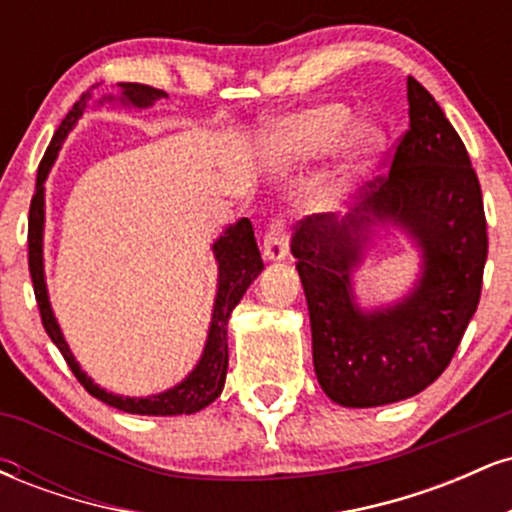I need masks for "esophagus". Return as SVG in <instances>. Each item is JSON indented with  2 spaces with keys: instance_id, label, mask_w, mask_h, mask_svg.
Here are the masks:
<instances>
[{
  "instance_id": "34e87169",
  "label": "esophagus",
  "mask_w": 512,
  "mask_h": 512,
  "mask_svg": "<svg viewBox=\"0 0 512 512\" xmlns=\"http://www.w3.org/2000/svg\"><path fill=\"white\" fill-rule=\"evenodd\" d=\"M262 252L264 260L269 262H281L289 255V231H286L284 219H274L269 223L267 233H264L262 240Z\"/></svg>"
}]
</instances>
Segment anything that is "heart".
I'll list each match as a JSON object with an SVG mask.
<instances>
[{
  "label": "heart",
  "instance_id": "obj_1",
  "mask_svg": "<svg viewBox=\"0 0 512 512\" xmlns=\"http://www.w3.org/2000/svg\"><path fill=\"white\" fill-rule=\"evenodd\" d=\"M346 144V173L366 175L383 149V134L370 125L354 127V113L342 103H322L284 117L267 134V151L276 163L298 166L327 158Z\"/></svg>",
  "mask_w": 512,
  "mask_h": 512
}]
</instances>
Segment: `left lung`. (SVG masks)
Returning <instances> with one entry per match:
<instances>
[{
	"label": "left lung",
	"instance_id": "8db88e82",
	"mask_svg": "<svg viewBox=\"0 0 512 512\" xmlns=\"http://www.w3.org/2000/svg\"><path fill=\"white\" fill-rule=\"evenodd\" d=\"M409 129L387 175L339 219L305 216L291 240L313 332L317 383L351 409L383 407L426 390L448 368L477 313L486 216L479 178L460 134L416 79H407ZM380 225L399 227L422 252L415 289L363 309L353 272Z\"/></svg>",
	"mask_w": 512,
	"mask_h": 512
}]
</instances>
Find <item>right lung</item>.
Listing matches in <instances>:
<instances>
[{
	"label": "right lung",
	"mask_w": 512,
	"mask_h": 512,
	"mask_svg": "<svg viewBox=\"0 0 512 512\" xmlns=\"http://www.w3.org/2000/svg\"><path fill=\"white\" fill-rule=\"evenodd\" d=\"M101 86H91L86 93H81L79 101L74 103V108L69 110L67 117L62 120V125L57 127L55 137L45 151L43 161L38 166V178H35V195L31 199V211H28V269H31L33 279V291L35 301H38L40 317H43L45 332L50 334V339L55 342L60 354L67 361V366L72 368L81 385L86 387L88 395H93L101 402L110 404V407L127 411V414H142V416H178V414H195V411L209 407L216 397L221 395L223 383H226V370H228V317H231L233 308L240 303V298L245 296L248 286L257 279V274L262 272L264 264L257 250L255 231H252V223L248 219H240L228 226L211 245L214 250L216 264H219V284H216V298H214V310H211V322L207 332V344H204L202 356H199L197 366L180 380L178 385H173L170 390L158 392V395L149 397H125L108 392L105 387L93 383V378H88L86 370H81L79 361H76L72 349H69L67 339L57 325V317L52 313L50 296H48V284H45V262H43V233H45V180H48L52 163L57 161L64 139L67 134L76 127V122L81 120V115L86 113L88 103L93 101V91ZM120 88V96H103L98 105L108 103H122L129 108H151L161 98H168L166 91H158L154 86L144 84H129L122 81L117 84Z\"/></svg>",
	"instance_id": "add662e5"
}]
</instances>
